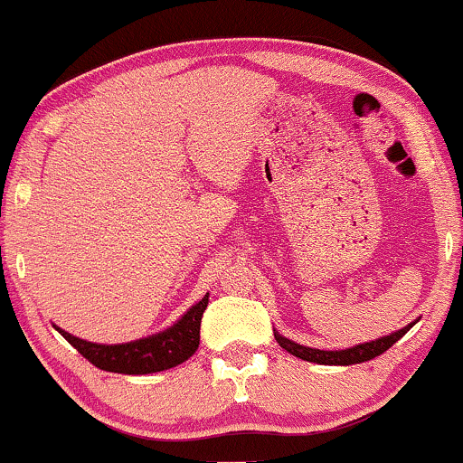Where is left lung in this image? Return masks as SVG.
Listing matches in <instances>:
<instances>
[{
  "instance_id": "left-lung-1",
  "label": "left lung",
  "mask_w": 463,
  "mask_h": 463,
  "mask_svg": "<svg viewBox=\"0 0 463 463\" xmlns=\"http://www.w3.org/2000/svg\"><path fill=\"white\" fill-rule=\"evenodd\" d=\"M414 325H417V320L411 325L402 326L400 331H393L391 335L372 339V342L356 344V346L346 348V350H318V348L301 346V344L292 342V339L284 337L282 333H278L275 329H273V335H275V339H278L279 346H282L284 350H288L290 354L299 356V359H303V361L318 363V365H354V363H365V361L373 359V356H380L383 353H387V350L393 346L397 339H402L403 335H406V333L411 331Z\"/></svg>"
}]
</instances>
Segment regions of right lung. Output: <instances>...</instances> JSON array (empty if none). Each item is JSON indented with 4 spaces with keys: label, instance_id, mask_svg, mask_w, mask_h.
<instances>
[{
    "label": "right lung",
    "instance_id": "add662e5",
    "mask_svg": "<svg viewBox=\"0 0 463 463\" xmlns=\"http://www.w3.org/2000/svg\"><path fill=\"white\" fill-rule=\"evenodd\" d=\"M207 303L209 292L168 329L126 344H93L87 342V339L70 335L68 331L60 329L57 325L52 326L87 361L100 367V370L128 373V376H143V373H156L177 367L179 363L188 361L196 353L198 342H201V320Z\"/></svg>",
    "mask_w": 463,
    "mask_h": 463
}]
</instances>
